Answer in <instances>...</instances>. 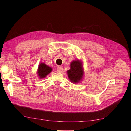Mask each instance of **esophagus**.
Returning a JSON list of instances; mask_svg holds the SVG:
<instances>
[{"label":"esophagus","mask_w":131,"mask_h":131,"mask_svg":"<svg viewBox=\"0 0 131 131\" xmlns=\"http://www.w3.org/2000/svg\"><path fill=\"white\" fill-rule=\"evenodd\" d=\"M57 70L58 73H61V72H62L63 70V68L62 67V66H58L57 68Z\"/></svg>","instance_id":"34e87169"}]
</instances>
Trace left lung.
I'll return each instance as SVG.
<instances>
[{
	"label": "left lung",
	"instance_id": "left-lung-1",
	"mask_svg": "<svg viewBox=\"0 0 131 131\" xmlns=\"http://www.w3.org/2000/svg\"><path fill=\"white\" fill-rule=\"evenodd\" d=\"M69 79L73 83H78L81 81L84 70L83 69V64L78 60L73 61L70 63V69L67 71Z\"/></svg>",
	"mask_w": 131,
	"mask_h": 131
}]
</instances>
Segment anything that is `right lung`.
Masks as SVG:
<instances>
[{"label": "right lung", "instance_id": "right-lung-1", "mask_svg": "<svg viewBox=\"0 0 131 131\" xmlns=\"http://www.w3.org/2000/svg\"><path fill=\"white\" fill-rule=\"evenodd\" d=\"M52 70V69L49 66L46 65L45 63H41L38 66V75L40 79H42L48 75Z\"/></svg>", "mask_w": 131, "mask_h": 131}]
</instances>
